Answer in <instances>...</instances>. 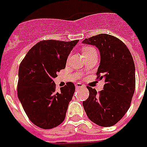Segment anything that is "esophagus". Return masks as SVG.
<instances>
[{
	"label": "esophagus",
	"instance_id": "1",
	"mask_svg": "<svg viewBox=\"0 0 147 147\" xmlns=\"http://www.w3.org/2000/svg\"><path fill=\"white\" fill-rule=\"evenodd\" d=\"M83 87H85V86L83 85L82 83H77L76 84V89H80V88H83Z\"/></svg>",
	"mask_w": 147,
	"mask_h": 147
}]
</instances>
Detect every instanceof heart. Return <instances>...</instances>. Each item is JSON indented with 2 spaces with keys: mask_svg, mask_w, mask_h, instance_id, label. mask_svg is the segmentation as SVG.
Listing matches in <instances>:
<instances>
[{
  "mask_svg": "<svg viewBox=\"0 0 147 147\" xmlns=\"http://www.w3.org/2000/svg\"><path fill=\"white\" fill-rule=\"evenodd\" d=\"M94 49L92 48V47H86V48L83 49V54H85V53H88V52H90L92 51V50H94Z\"/></svg>",
  "mask_w": 147,
  "mask_h": 147,
  "instance_id": "1",
  "label": "heart"
}]
</instances>
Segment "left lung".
<instances>
[{
	"mask_svg": "<svg viewBox=\"0 0 147 147\" xmlns=\"http://www.w3.org/2000/svg\"><path fill=\"white\" fill-rule=\"evenodd\" d=\"M83 44L95 45L101 61L97 76L105 80L103 90L97 93L87 86L89 97L83 102L84 110L92 122L111 127L128 110L136 89V69L132 56L120 39L107 34L86 38Z\"/></svg>",
	"mask_w": 147,
	"mask_h": 147,
	"instance_id": "8db88e82",
	"label": "left lung"
}]
</instances>
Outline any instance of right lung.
Instances as JSON below:
<instances>
[{"label":"right lung","instance_id":"add662e5","mask_svg":"<svg viewBox=\"0 0 147 147\" xmlns=\"http://www.w3.org/2000/svg\"><path fill=\"white\" fill-rule=\"evenodd\" d=\"M79 40H44L28 51L19 67L18 98L29 120L43 129L64 121L76 87L68 82L56 90L53 79L64 69L67 57Z\"/></svg>","mask_w":147,"mask_h":147}]
</instances>
